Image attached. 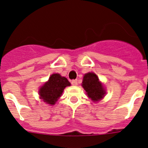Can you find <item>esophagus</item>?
<instances>
[{
	"instance_id": "esophagus-1",
	"label": "esophagus",
	"mask_w": 148,
	"mask_h": 148,
	"mask_svg": "<svg viewBox=\"0 0 148 148\" xmlns=\"http://www.w3.org/2000/svg\"><path fill=\"white\" fill-rule=\"evenodd\" d=\"M71 84H72L73 86H77L78 84V82H77V79H74L71 82Z\"/></svg>"
}]
</instances>
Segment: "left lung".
<instances>
[{
  "mask_svg": "<svg viewBox=\"0 0 148 148\" xmlns=\"http://www.w3.org/2000/svg\"><path fill=\"white\" fill-rule=\"evenodd\" d=\"M82 86L86 91L88 98L93 101H98L105 95V92L103 85L94 73L89 72L84 75Z\"/></svg>",
  "mask_w": 148,
  "mask_h": 148,
  "instance_id": "left-lung-1",
  "label": "left lung"
}]
</instances>
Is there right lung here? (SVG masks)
Segmentation results:
<instances>
[{
	"instance_id": "1",
	"label": "right lung",
	"mask_w": 148,
	"mask_h": 148,
	"mask_svg": "<svg viewBox=\"0 0 148 148\" xmlns=\"http://www.w3.org/2000/svg\"><path fill=\"white\" fill-rule=\"evenodd\" d=\"M71 84L67 79L62 77L59 74H53L49 80L39 90L40 98L49 105H54L61 96L63 90Z\"/></svg>"
}]
</instances>
